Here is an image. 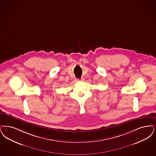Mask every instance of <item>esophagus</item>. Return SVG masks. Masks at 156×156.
<instances>
[{
	"instance_id": "1",
	"label": "esophagus",
	"mask_w": 156,
	"mask_h": 156,
	"mask_svg": "<svg viewBox=\"0 0 156 156\" xmlns=\"http://www.w3.org/2000/svg\"><path fill=\"white\" fill-rule=\"evenodd\" d=\"M81 81H83V78H82V80H81Z\"/></svg>"
}]
</instances>
